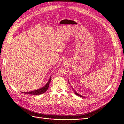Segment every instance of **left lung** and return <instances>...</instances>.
I'll use <instances>...</instances> for the list:
<instances>
[{
    "label": "left lung",
    "instance_id": "obj_1",
    "mask_svg": "<svg viewBox=\"0 0 124 124\" xmlns=\"http://www.w3.org/2000/svg\"><path fill=\"white\" fill-rule=\"evenodd\" d=\"M69 83H70V82H69ZM72 89H73V87H72ZM73 90H74V93H75V94H76V95H77V96H80V97H85V96H82V95H80V94H79L78 93H77V92H76L74 89H73Z\"/></svg>",
    "mask_w": 124,
    "mask_h": 124
}]
</instances>
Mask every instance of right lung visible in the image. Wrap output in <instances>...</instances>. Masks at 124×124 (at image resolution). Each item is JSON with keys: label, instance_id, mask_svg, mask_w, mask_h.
<instances>
[{"label": "right lung", "instance_id": "obj_1", "mask_svg": "<svg viewBox=\"0 0 124 124\" xmlns=\"http://www.w3.org/2000/svg\"><path fill=\"white\" fill-rule=\"evenodd\" d=\"M51 76H50L49 79L48 80V82H47L46 85L44 86H43L42 87H41V88H39L38 90H36L32 91H30V92H23L22 93L27 94H31V95H40V94L44 93L48 90V89L49 83L51 80Z\"/></svg>", "mask_w": 124, "mask_h": 124}]
</instances>
